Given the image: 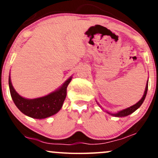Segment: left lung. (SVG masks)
<instances>
[{"label":"left lung","instance_id":"obj_1","mask_svg":"<svg viewBox=\"0 0 158 158\" xmlns=\"http://www.w3.org/2000/svg\"><path fill=\"white\" fill-rule=\"evenodd\" d=\"M147 90H148V82H147V84H146V90H145V93H144V94H143L142 99H141L138 102L136 103V104L134 105V106H131L130 108H126V109L120 110V111H119L118 113L110 114V113H109V112H107V113L110 114V115H113V116H114V117H126V116H128V115H129V114H132L133 112H135V110L137 109V108H139L141 105L143 104V101H144L145 98H146V94H147ZM98 105H99V104H98Z\"/></svg>","mask_w":158,"mask_h":158}]
</instances>
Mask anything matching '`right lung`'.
<instances>
[{"mask_svg": "<svg viewBox=\"0 0 158 158\" xmlns=\"http://www.w3.org/2000/svg\"><path fill=\"white\" fill-rule=\"evenodd\" d=\"M72 77L68 79L64 85L45 97L37 99H25L15 91L9 77V86L11 97L17 108L28 117L35 119H44L57 113L61 109L67 95V88L71 81Z\"/></svg>", "mask_w": 158, "mask_h": 158, "instance_id": "right-lung-1", "label": "right lung"}]
</instances>
